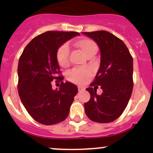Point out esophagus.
I'll list each match as a JSON object with an SVG mask.
<instances>
[{
	"instance_id": "1",
	"label": "esophagus",
	"mask_w": 153,
	"mask_h": 153,
	"mask_svg": "<svg viewBox=\"0 0 153 153\" xmlns=\"http://www.w3.org/2000/svg\"><path fill=\"white\" fill-rule=\"evenodd\" d=\"M78 91H82V90H84V88L83 87V86H78Z\"/></svg>"
}]
</instances>
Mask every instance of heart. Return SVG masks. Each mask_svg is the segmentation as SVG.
<instances>
[{
	"instance_id": "obj_1",
	"label": "heart",
	"mask_w": 153,
	"mask_h": 153,
	"mask_svg": "<svg viewBox=\"0 0 153 153\" xmlns=\"http://www.w3.org/2000/svg\"><path fill=\"white\" fill-rule=\"evenodd\" d=\"M73 45L79 49L87 58L93 56L98 51L96 43L89 38H83L76 40ZM56 59L61 67H66L69 65V47L68 44H64L58 48L56 52ZM91 75L92 72L87 68H75L69 71L67 78L69 81L75 84H84Z\"/></svg>"
}]
</instances>
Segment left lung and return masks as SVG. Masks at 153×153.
Returning <instances> with one entry per match:
<instances>
[{"instance_id": "left-lung-1", "label": "left lung", "mask_w": 153, "mask_h": 153, "mask_svg": "<svg viewBox=\"0 0 153 153\" xmlns=\"http://www.w3.org/2000/svg\"><path fill=\"white\" fill-rule=\"evenodd\" d=\"M83 34L92 38L101 52V64L95 80L86 90L90 99L84 104L86 115L97 123H109L116 120L124 111L133 88V60L125 44L106 31ZM98 85L102 89L97 95Z\"/></svg>"}]
</instances>
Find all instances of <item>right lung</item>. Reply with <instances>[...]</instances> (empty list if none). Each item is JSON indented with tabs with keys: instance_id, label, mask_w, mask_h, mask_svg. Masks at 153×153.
<instances>
[{
	"instance_id": "add662e5",
	"label": "right lung",
	"mask_w": 153,
	"mask_h": 153,
	"mask_svg": "<svg viewBox=\"0 0 153 153\" xmlns=\"http://www.w3.org/2000/svg\"><path fill=\"white\" fill-rule=\"evenodd\" d=\"M76 35L80 34L48 31L34 38L20 57L18 94L28 113L40 124L52 125L64 121L78 93L76 85L62 81L56 59L58 48ZM52 80L62 82L59 90L52 89Z\"/></svg>"
}]
</instances>
